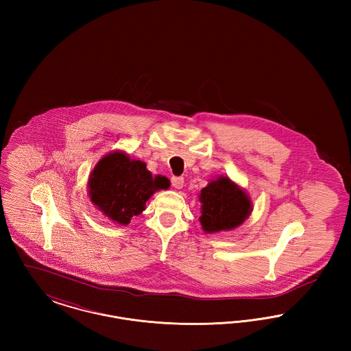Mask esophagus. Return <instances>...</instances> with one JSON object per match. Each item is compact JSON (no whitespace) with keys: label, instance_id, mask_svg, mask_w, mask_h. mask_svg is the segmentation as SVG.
<instances>
[{"label":"esophagus","instance_id":"34e87169","mask_svg":"<svg viewBox=\"0 0 351 351\" xmlns=\"http://www.w3.org/2000/svg\"><path fill=\"white\" fill-rule=\"evenodd\" d=\"M171 183L173 185V188H176V189H182L184 185V178H180V176H173V178L171 179Z\"/></svg>","mask_w":351,"mask_h":351}]
</instances>
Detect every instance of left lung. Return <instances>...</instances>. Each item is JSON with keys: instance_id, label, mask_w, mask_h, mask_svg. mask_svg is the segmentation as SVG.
Listing matches in <instances>:
<instances>
[{"instance_id": "left-lung-1", "label": "left lung", "mask_w": 351, "mask_h": 351, "mask_svg": "<svg viewBox=\"0 0 351 351\" xmlns=\"http://www.w3.org/2000/svg\"><path fill=\"white\" fill-rule=\"evenodd\" d=\"M202 230H232L245 222L252 210L250 197L226 176L212 180L200 193Z\"/></svg>"}]
</instances>
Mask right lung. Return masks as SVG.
I'll return each instance as SVG.
<instances>
[{
	"instance_id": "obj_1",
	"label": "right lung",
	"mask_w": 351,
	"mask_h": 351,
	"mask_svg": "<svg viewBox=\"0 0 351 351\" xmlns=\"http://www.w3.org/2000/svg\"><path fill=\"white\" fill-rule=\"evenodd\" d=\"M88 186L97 209L116 223L128 225L146 209V201L156 191L167 189L169 180L162 175L152 176L146 163L114 151L96 165Z\"/></svg>"
}]
</instances>
